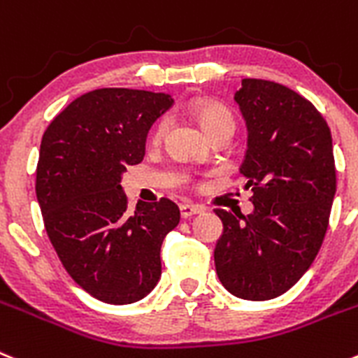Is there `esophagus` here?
I'll return each instance as SVG.
<instances>
[{
  "mask_svg": "<svg viewBox=\"0 0 358 358\" xmlns=\"http://www.w3.org/2000/svg\"><path fill=\"white\" fill-rule=\"evenodd\" d=\"M201 212H203V206L199 205H190V203H183V205H180V213H182L183 219H189V217Z\"/></svg>",
  "mask_w": 358,
  "mask_h": 358,
  "instance_id": "34e87169",
  "label": "esophagus"
}]
</instances>
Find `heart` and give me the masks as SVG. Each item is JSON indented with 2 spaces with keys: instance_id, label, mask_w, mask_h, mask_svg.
Masks as SVG:
<instances>
[{
  "instance_id": "1",
  "label": "heart",
  "mask_w": 358,
  "mask_h": 358,
  "mask_svg": "<svg viewBox=\"0 0 358 358\" xmlns=\"http://www.w3.org/2000/svg\"><path fill=\"white\" fill-rule=\"evenodd\" d=\"M190 113L194 115V118L198 120L199 125L203 127L206 134L213 136L217 132H231L235 130V116L231 115L228 108L220 106L217 102H210V100H196L192 106H190ZM169 127V118H160L157 122L155 130H153V138L160 139L164 138V134L168 132Z\"/></svg>"
}]
</instances>
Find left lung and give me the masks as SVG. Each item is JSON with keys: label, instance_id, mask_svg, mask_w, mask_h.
I'll return each mask as SVG.
<instances>
[{"label": "left lung", "instance_id": "8db88e82", "mask_svg": "<svg viewBox=\"0 0 358 358\" xmlns=\"http://www.w3.org/2000/svg\"><path fill=\"white\" fill-rule=\"evenodd\" d=\"M235 100L247 125L240 173L255 210L217 208L213 259L220 282L243 300L288 292L315 262L336 196L332 136L307 99L279 83L243 79Z\"/></svg>", "mask_w": 358, "mask_h": 358}]
</instances>
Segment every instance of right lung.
Returning a JSON list of instances; mask_svg holds the SVG:
<instances>
[{"mask_svg":"<svg viewBox=\"0 0 358 358\" xmlns=\"http://www.w3.org/2000/svg\"><path fill=\"white\" fill-rule=\"evenodd\" d=\"M171 95L100 88L70 102L43 132L36 199L59 262L106 303L145 299L160 279V245L180 222L171 199L129 212L122 175L145 157L148 130Z\"/></svg>","mask_w":358,"mask_h":358,"instance_id":"add662e5","label":"right lung"}]
</instances>
